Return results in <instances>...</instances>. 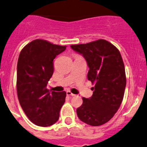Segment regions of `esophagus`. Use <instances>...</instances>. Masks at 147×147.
I'll use <instances>...</instances> for the list:
<instances>
[{
	"mask_svg": "<svg viewBox=\"0 0 147 147\" xmlns=\"http://www.w3.org/2000/svg\"><path fill=\"white\" fill-rule=\"evenodd\" d=\"M67 96H72V97H74V96H75L76 94H73V93H71L70 92V91H67Z\"/></svg>",
	"mask_w": 147,
	"mask_h": 147,
	"instance_id": "obj_1",
	"label": "esophagus"
}]
</instances>
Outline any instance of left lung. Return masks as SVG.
<instances>
[{"label":"left lung","mask_w":147,"mask_h":147,"mask_svg":"<svg viewBox=\"0 0 147 147\" xmlns=\"http://www.w3.org/2000/svg\"><path fill=\"white\" fill-rule=\"evenodd\" d=\"M71 48L85 58L90 69L88 79L94 84L92 97H83L77 109L78 117L90 125H102L114 116L123 98L126 77L121 53L104 39Z\"/></svg>","instance_id":"left-lung-1"}]
</instances>
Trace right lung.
Wrapping results in <instances>:
<instances>
[{
    "mask_svg": "<svg viewBox=\"0 0 147 147\" xmlns=\"http://www.w3.org/2000/svg\"><path fill=\"white\" fill-rule=\"evenodd\" d=\"M66 46L41 39L33 40L20 52L17 68L19 102L29 119L36 125L48 127L58 121L67 93L47 89L54 72L53 60Z\"/></svg>",
    "mask_w": 147,
    "mask_h": 147,
    "instance_id": "right-lung-1",
    "label": "right lung"
}]
</instances>
